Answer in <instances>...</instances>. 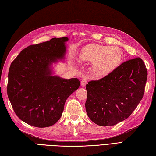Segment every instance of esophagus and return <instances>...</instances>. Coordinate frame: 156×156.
<instances>
[{"label": "esophagus", "instance_id": "34e87169", "mask_svg": "<svg viewBox=\"0 0 156 156\" xmlns=\"http://www.w3.org/2000/svg\"><path fill=\"white\" fill-rule=\"evenodd\" d=\"M87 79L86 78H82V80L81 81V85H82V87H84L85 85L87 84Z\"/></svg>", "mask_w": 156, "mask_h": 156}]
</instances>
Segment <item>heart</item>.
<instances>
[{
    "mask_svg": "<svg viewBox=\"0 0 156 156\" xmlns=\"http://www.w3.org/2000/svg\"><path fill=\"white\" fill-rule=\"evenodd\" d=\"M82 62L94 63L96 72L99 75H106L120 65L122 51L118 47L90 44L85 47L80 55Z\"/></svg>",
    "mask_w": 156,
    "mask_h": 156,
    "instance_id": "1",
    "label": "heart"
}]
</instances>
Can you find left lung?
Instances as JSON below:
<instances>
[{
    "instance_id": "1",
    "label": "left lung",
    "mask_w": 156,
    "mask_h": 156,
    "mask_svg": "<svg viewBox=\"0 0 156 156\" xmlns=\"http://www.w3.org/2000/svg\"><path fill=\"white\" fill-rule=\"evenodd\" d=\"M147 70L140 57L129 59L98 80L86 85L85 108L94 123L114 126L129 118L142 99Z\"/></svg>"
}]
</instances>
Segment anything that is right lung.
Segmentation results:
<instances>
[{
	"label": "right lung",
	"instance_id": "obj_1",
	"mask_svg": "<svg viewBox=\"0 0 156 156\" xmlns=\"http://www.w3.org/2000/svg\"><path fill=\"white\" fill-rule=\"evenodd\" d=\"M68 37L53 38L30 45L11 63L7 94L18 118L31 126L44 128L55 124L62 115L66 99L80 86L78 78L52 76L51 66L62 59Z\"/></svg>",
	"mask_w": 156,
	"mask_h": 156
}]
</instances>
